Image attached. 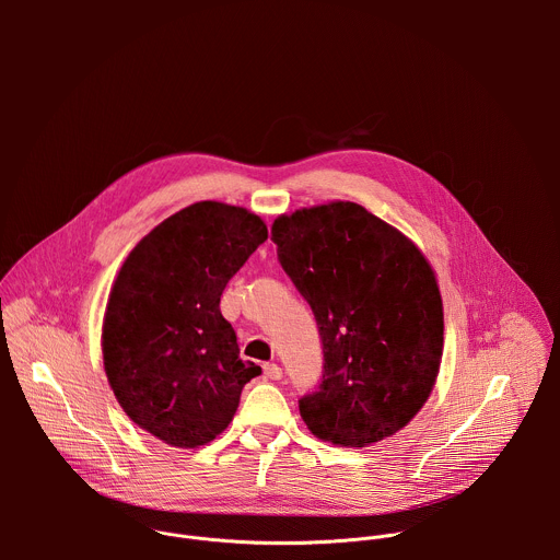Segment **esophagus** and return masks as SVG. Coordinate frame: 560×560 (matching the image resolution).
Segmentation results:
<instances>
[{
    "label": "esophagus",
    "instance_id": "obj_1",
    "mask_svg": "<svg viewBox=\"0 0 560 560\" xmlns=\"http://www.w3.org/2000/svg\"><path fill=\"white\" fill-rule=\"evenodd\" d=\"M264 374L270 378V381H279L283 376V370L277 365V363H266L264 365Z\"/></svg>",
    "mask_w": 560,
    "mask_h": 560
}]
</instances>
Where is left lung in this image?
I'll return each mask as SVG.
<instances>
[{
    "mask_svg": "<svg viewBox=\"0 0 560 560\" xmlns=\"http://www.w3.org/2000/svg\"><path fill=\"white\" fill-rule=\"evenodd\" d=\"M272 242L324 343V381L299 398L307 430L365 447L406 428L443 357V301L423 253L352 201L281 214Z\"/></svg>",
    "mask_w": 560,
    "mask_h": 560,
    "instance_id": "left-lung-1",
    "label": "left lung"
}]
</instances>
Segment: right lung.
Returning <instances> with one entry per match:
<instances>
[{
	"label": "right lung",
	"instance_id": "obj_1",
	"mask_svg": "<svg viewBox=\"0 0 560 560\" xmlns=\"http://www.w3.org/2000/svg\"><path fill=\"white\" fill-rule=\"evenodd\" d=\"M266 238L255 212L199 201L126 257L104 314V370L130 421L159 441L184 450L210 443L261 374L238 357L219 301Z\"/></svg>",
	"mask_w": 560,
	"mask_h": 560
}]
</instances>
